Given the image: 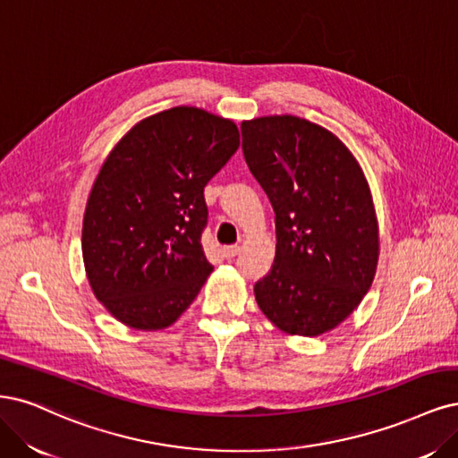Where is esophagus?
I'll use <instances>...</instances> for the list:
<instances>
[{"mask_svg":"<svg viewBox=\"0 0 458 458\" xmlns=\"http://www.w3.org/2000/svg\"><path fill=\"white\" fill-rule=\"evenodd\" d=\"M222 251H224V258L225 259H233L236 254H239L241 248L239 246H225Z\"/></svg>","mask_w":458,"mask_h":458,"instance_id":"obj_1","label":"esophagus"}]
</instances>
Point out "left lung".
I'll return each instance as SVG.
<instances>
[{
  "label": "left lung",
  "mask_w": 458,
  "mask_h": 458,
  "mask_svg": "<svg viewBox=\"0 0 458 458\" xmlns=\"http://www.w3.org/2000/svg\"><path fill=\"white\" fill-rule=\"evenodd\" d=\"M242 153L275 210L276 251L254 286L286 334L334 329L371 286L379 229L369 185L343 141L293 115L244 121Z\"/></svg>",
  "instance_id": "obj_1"
}]
</instances>
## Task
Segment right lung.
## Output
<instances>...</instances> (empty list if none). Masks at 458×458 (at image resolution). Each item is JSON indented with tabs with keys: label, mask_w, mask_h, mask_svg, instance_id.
Wrapping results in <instances>:
<instances>
[{
	"label": "right lung",
	"mask_w": 458,
	"mask_h": 458,
	"mask_svg": "<svg viewBox=\"0 0 458 458\" xmlns=\"http://www.w3.org/2000/svg\"><path fill=\"white\" fill-rule=\"evenodd\" d=\"M229 119L172 107L121 138L92 185L83 219L90 288L134 329H163L212 273L200 244L204 185L239 149Z\"/></svg>",
	"instance_id": "obj_1"
}]
</instances>
